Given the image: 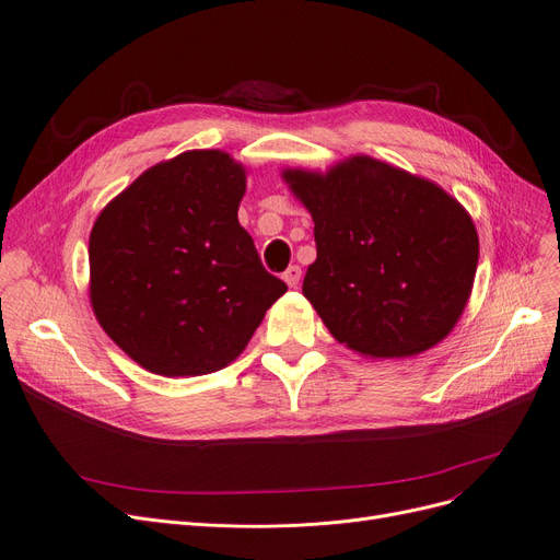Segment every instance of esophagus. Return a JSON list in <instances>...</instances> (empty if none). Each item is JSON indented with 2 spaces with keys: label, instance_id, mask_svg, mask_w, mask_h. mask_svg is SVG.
Segmentation results:
<instances>
[{
  "label": "esophagus",
  "instance_id": "1",
  "mask_svg": "<svg viewBox=\"0 0 560 560\" xmlns=\"http://www.w3.org/2000/svg\"><path fill=\"white\" fill-rule=\"evenodd\" d=\"M300 279H302V268H300V265H290V268L283 272V281H285L290 288H298Z\"/></svg>",
  "mask_w": 560,
  "mask_h": 560
}]
</instances>
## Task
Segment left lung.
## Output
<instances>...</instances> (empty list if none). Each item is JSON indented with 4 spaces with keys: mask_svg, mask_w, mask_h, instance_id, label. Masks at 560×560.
Returning a JSON list of instances; mask_svg holds the SVG:
<instances>
[{
    "mask_svg": "<svg viewBox=\"0 0 560 560\" xmlns=\"http://www.w3.org/2000/svg\"><path fill=\"white\" fill-rule=\"evenodd\" d=\"M283 179L315 222L304 298L338 342L401 359L454 329L479 262L475 222L454 197L370 156Z\"/></svg>",
    "mask_w": 560,
    "mask_h": 560,
    "instance_id": "8db88e82",
    "label": "left lung"
}]
</instances>
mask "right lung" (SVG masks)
Instances as JSON below:
<instances>
[{"mask_svg":"<svg viewBox=\"0 0 560 560\" xmlns=\"http://www.w3.org/2000/svg\"><path fill=\"white\" fill-rule=\"evenodd\" d=\"M243 195V165L195 150L142 172L100 213L88 247L93 311L144 370H222L288 290L238 222Z\"/></svg>","mask_w":560,"mask_h":560,"instance_id":"obj_1","label":"right lung"}]
</instances>
